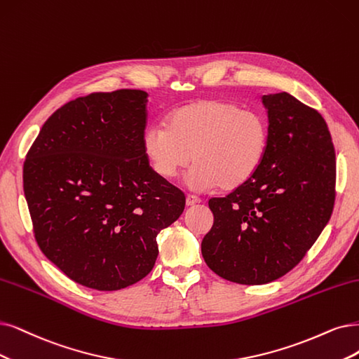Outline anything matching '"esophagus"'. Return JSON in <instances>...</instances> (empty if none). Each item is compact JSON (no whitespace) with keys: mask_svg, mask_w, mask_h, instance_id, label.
Segmentation results:
<instances>
[{"mask_svg":"<svg viewBox=\"0 0 359 359\" xmlns=\"http://www.w3.org/2000/svg\"><path fill=\"white\" fill-rule=\"evenodd\" d=\"M200 201L201 200L196 195H191V194L187 195V205H195V204H198Z\"/></svg>","mask_w":359,"mask_h":359,"instance_id":"esophagus-1","label":"esophagus"}]
</instances>
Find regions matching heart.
I'll return each mask as SVG.
<instances>
[{
    "mask_svg": "<svg viewBox=\"0 0 359 359\" xmlns=\"http://www.w3.org/2000/svg\"><path fill=\"white\" fill-rule=\"evenodd\" d=\"M269 139V124L262 114L217 99H200L172 111L167 127L146 128L143 149L159 177L175 179L192 159L191 188L232 191L256 175Z\"/></svg>",
    "mask_w": 359,
    "mask_h": 359,
    "instance_id": "obj_1",
    "label": "heart"
}]
</instances>
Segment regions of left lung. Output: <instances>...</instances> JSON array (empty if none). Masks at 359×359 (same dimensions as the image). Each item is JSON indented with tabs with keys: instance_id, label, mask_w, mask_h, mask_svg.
Returning <instances> with one entry per match:
<instances>
[{
	"instance_id": "8db88e82",
	"label": "left lung",
	"mask_w": 359,
	"mask_h": 359,
	"mask_svg": "<svg viewBox=\"0 0 359 359\" xmlns=\"http://www.w3.org/2000/svg\"><path fill=\"white\" fill-rule=\"evenodd\" d=\"M262 102L271 133L266 156L243 187L208 201L215 223L201 243L211 271L245 285L272 283L299 264L336 198V154L321 114L285 91Z\"/></svg>"
}]
</instances>
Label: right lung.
Wrapping results in <instances>:
<instances>
[{
  "label": "right lung",
  "mask_w": 359,
  "mask_h": 359,
  "mask_svg": "<svg viewBox=\"0 0 359 359\" xmlns=\"http://www.w3.org/2000/svg\"><path fill=\"white\" fill-rule=\"evenodd\" d=\"M148 93H91L44 123L23 164V191L44 256L72 281L121 290L148 275L156 235L184 195L143 149Z\"/></svg>",
  "instance_id": "right-lung-1"
}]
</instances>
